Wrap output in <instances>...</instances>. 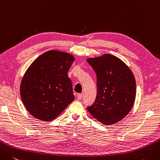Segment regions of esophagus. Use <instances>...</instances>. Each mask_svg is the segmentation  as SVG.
Returning <instances> with one entry per match:
<instances>
[{
  "mask_svg": "<svg viewBox=\"0 0 160 160\" xmlns=\"http://www.w3.org/2000/svg\"><path fill=\"white\" fill-rule=\"evenodd\" d=\"M78 98L79 100H81L82 98V93H78Z\"/></svg>",
  "mask_w": 160,
  "mask_h": 160,
  "instance_id": "34e87169",
  "label": "esophagus"
}]
</instances>
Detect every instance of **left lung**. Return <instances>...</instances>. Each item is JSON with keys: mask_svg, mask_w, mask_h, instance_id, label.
Listing matches in <instances>:
<instances>
[{"mask_svg": "<svg viewBox=\"0 0 160 160\" xmlns=\"http://www.w3.org/2000/svg\"><path fill=\"white\" fill-rule=\"evenodd\" d=\"M96 73L97 95L87 107L93 117L104 125L117 123L132 109L136 96L134 75L119 58L109 54L87 59Z\"/></svg>", "mask_w": 160, "mask_h": 160, "instance_id": "obj_1", "label": "left lung"}]
</instances>
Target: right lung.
Listing matches in <instances>:
<instances>
[{
  "label": "right lung",
  "mask_w": 160,
  "mask_h": 160,
  "mask_svg": "<svg viewBox=\"0 0 160 160\" xmlns=\"http://www.w3.org/2000/svg\"><path fill=\"white\" fill-rule=\"evenodd\" d=\"M74 61L68 53L50 51L40 55L22 79L20 93L30 114L37 119L51 121L74 100L68 71Z\"/></svg>",
  "instance_id": "right-lung-1"
}]
</instances>
